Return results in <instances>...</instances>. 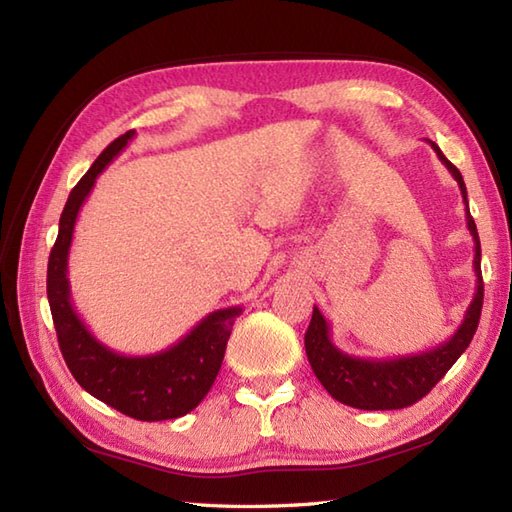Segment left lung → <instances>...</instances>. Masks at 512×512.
Returning <instances> with one entry per match:
<instances>
[{
	"mask_svg": "<svg viewBox=\"0 0 512 512\" xmlns=\"http://www.w3.org/2000/svg\"><path fill=\"white\" fill-rule=\"evenodd\" d=\"M427 143L436 151L440 162L449 169L451 176L458 180V187L462 191V200L466 206V226H469L475 244V295L471 306L466 308V314L462 323L458 325V330H455L447 341L436 345L433 350L398 358H361L345 354L334 345L330 323L325 321L321 310L314 306L312 321L306 332V354L312 372L321 380V385L328 389V394L334 400L356 409H402L413 405V402H418L422 396H427L429 391L436 387L438 380L447 374L453 363L462 356L466 347H469L477 330V323H480L484 301V281L480 268L482 248L477 226L469 211V200H466V184L458 167H455L451 160L444 158L440 147L436 143H431V140H427Z\"/></svg>",
	"mask_w": 512,
	"mask_h": 512,
	"instance_id": "left-lung-1",
	"label": "left lung"
}]
</instances>
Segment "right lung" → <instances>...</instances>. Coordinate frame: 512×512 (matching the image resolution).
<instances>
[{
    "mask_svg": "<svg viewBox=\"0 0 512 512\" xmlns=\"http://www.w3.org/2000/svg\"><path fill=\"white\" fill-rule=\"evenodd\" d=\"M134 136V129H129L127 134L116 138L70 191L59 220L57 242L48 259V301L61 354L76 383L129 418L158 422L184 416L209 394L222 367L228 336L242 308L233 306L206 314L178 343L147 356L114 352L112 347L96 339L74 310L68 257L76 217L94 189L96 178Z\"/></svg>",
    "mask_w": 512,
    "mask_h": 512,
    "instance_id": "add662e5",
    "label": "right lung"
}]
</instances>
